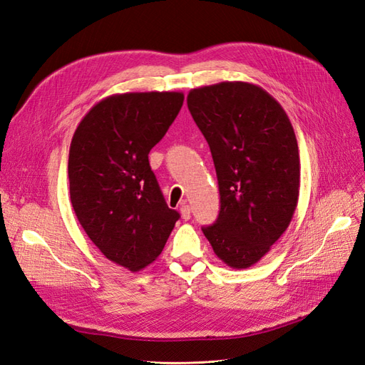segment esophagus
Segmentation results:
<instances>
[{
	"label": "esophagus",
	"mask_w": 365,
	"mask_h": 365,
	"mask_svg": "<svg viewBox=\"0 0 365 365\" xmlns=\"http://www.w3.org/2000/svg\"><path fill=\"white\" fill-rule=\"evenodd\" d=\"M180 215H182V218L185 221L190 220L191 218V209H190V206H182L180 207Z\"/></svg>",
	"instance_id": "34e87169"
}]
</instances>
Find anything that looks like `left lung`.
<instances>
[{"label":"left lung","mask_w":365,"mask_h":365,"mask_svg":"<svg viewBox=\"0 0 365 365\" xmlns=\"http://www.w3.org/2000/svg\"><path fill=\"white\" fill-rule=\"evenodd\" d=\"M187 108L210 147L221 209L203 227L215 254L233 269L257 263L287 230L298 205V141L282 106L242 81L194 88Z\"/></svg>","instance_id":"left-lung-1"}]
</instances>
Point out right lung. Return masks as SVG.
<instances>
[{
	"mask_svg": "<svg viewBox=\"0 0 365 365\" xmlns=\"http://www.w3.org/2000/svg\"><path fill=\"white\" fill-rule=\"evenodd\" d=\"M183 93L113 94L81 120L69 150V191L76 218L94 245L132 272L164 250L179 212L170 209L148 153L167 133Z\"/></svg>",
	"mask_w": 365,
	"mask_h": 365,
	"instance_id": "right-lung-1",
	"label": "right lung"
}]
</instances>
